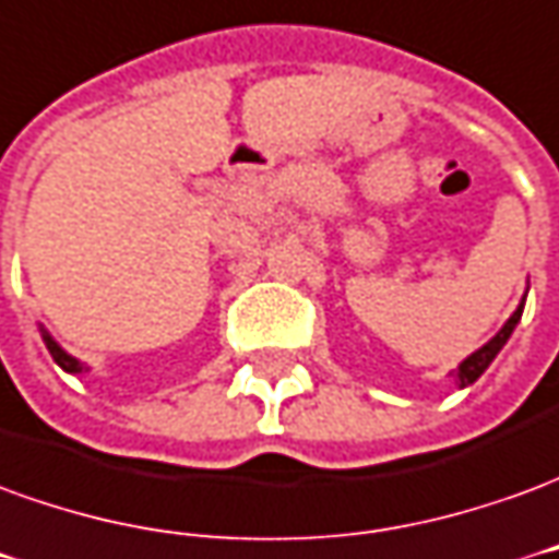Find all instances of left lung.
<instances>
[{
	"label": "left lung",
	"instance_id": "8db88e82",
	"mask_svg": "<svg viewBox=\"0 0 559 559\" xmlns=\"http://www.w3.org/2000/svg\"><path fill=\"white\" fill-rule=\"evenodd\" d=\"M524 304H526V292H524V298H521V304H518V310L506 319V324H502L500 331L497 334L490 336L488 343L481 346V349H476L473 355H466L461 364H457V370H454V379H457V388H466V385H473L476 382L478 376L485 373L490 367V361L500 355V349L509 343V336H512V331L518 328V322H521V316H524Z\"/></svg>",
	"mask_w": 559,
	"mask_h": 559
}]
</instances>
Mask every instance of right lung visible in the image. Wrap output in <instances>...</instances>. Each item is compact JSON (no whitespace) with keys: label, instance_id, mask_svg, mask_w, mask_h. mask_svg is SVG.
Returning a JSON list of instances; mask_svg holds the SVG:
<instances>
[{"label":"right lung","instance_id":"1","mask_svg":"<svg viewBox=\"0 0 559 559\" xmlns=\"http://www.w3.org/2000/svg\"><path fill=\"white\" fill-rule=\"evenodd\" d=\"M41 340H45L47 352H50V355H53V361H57L59 367H62V370H66V373H71V376H83V373H90V367H86V364H81V361H78V358H74V355H69V352L62 349V346H59L57 340H53V336H50V331H47L45 324H41Z\"/></svg>","mask_w":559,"mask_h":559}]
</instances>
